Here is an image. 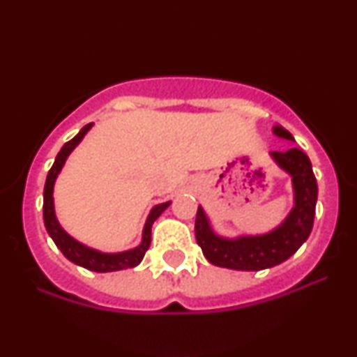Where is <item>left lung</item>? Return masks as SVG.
<instances>
[{
	"instance_id": "obj_1",
	"label": "left lung",
	"mask_w": 357,
	"mask_h": 357,
	"mask_svg": "<svg viewBox=\"0 0 357 357\" xmlns=\"http://www.w3.org/2000/svg\"><path fill=\"white\" fill-rule=\"evenodd\" d=\"M273 134L278 137L294 141L292 134L282 126L273 127ZM285 173L292 176L294 208L280 227L265 235L238 236L230 240L218 236L211 230L210 221L203 208L198 206L195 221L196 241L203 250V255L216 267L231 270H264L275 267L285 261L301 248L309 238L314 227L315 202H317V181L312 165L307 154L297 147L280 153H270Z\"/></svg>"
}]
</instances>
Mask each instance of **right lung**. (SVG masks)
<instances>
[{"mask_svg": "<svg viewBox=\"0 0 357 357\" xmlns=\"http://www.w3.org/2000/svg\"><path fill=\"white\" fill-rule=\"evenodd\" d=\"M93 126V122L84 126L80 129V132L77 134L75 137L70 139L68 142H65L63 147L60 149V153L56 154L55 162H53L52 169L48 171L47 181H45V190H43V221H45V228H47L48 235L52 236V240L55 241L56 247L60 248V252L63 253L68 260L73 261V264L80 265V267L92 270V272H116V270H124V268H132L136 267L142 261L144 258V253L147 252L151 245V227L158 216L161 215L162 211L169 206L171 202L155 204V206L151 210L149 216H147L144 230H142V241L141 245L132 250H127V252H121V253H102L97 252V250L85 247L82 245L80 241H77L75 238H72L63 228L60 227L59 220L55 216V208H53V184H55V179L63 167L65 161H67L68 154L75 149L77 144L84 139L85 134L89 132L90 127Z\"/></svg>", "mask_w": 357, "mask_h": 357, "instance_id": "1", "label": "right lung"}]
</instances>
